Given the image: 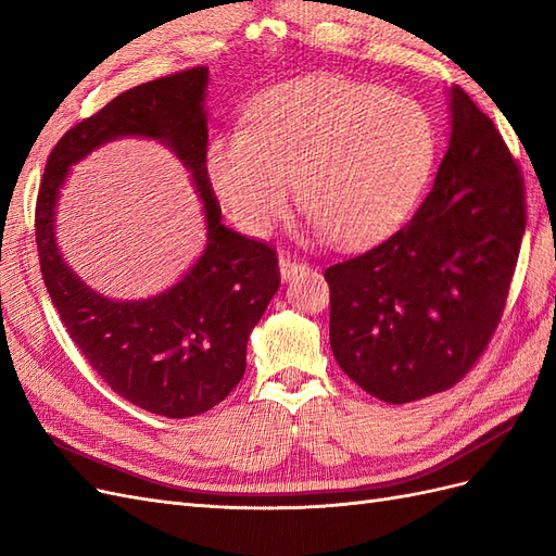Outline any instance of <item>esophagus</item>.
I'll use <instances>...</instances> for the list:
<instances>
[{"label": "esophagus", "mask_w": 556, "mask_h": 556, "mask_svg": "<svg viewBox=\"0 0 556 556\" xmlns=\"http://www.w3.org/2000/svg\"><path fill=\"white\" fill-rule=\"evenodd\" d=\"M280 276H282V280H294L296 276H301L306 271V266L301 264V262H296L292 255H280Z\"/></svg>", "instance_id": "esophagus-1"}]
</instances>
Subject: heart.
Listing matches in <instances>:
<instances>
[{
	"instance_id": "1",
	"label": "heart",
	"mask_w": 556,
	"mask_h": 556,
	"mask_svg": "<svg viewBox=\"0 0 556 556\" xmlns=\"http://www.w3.org/2000/svg\"><path fill=\"white\" fill-rule=\"evenodd\" d=\"M245 121L215 137L206 157L227 211L248 229L271 227L299 178L311 229L341 248L371 245L406 220L439 148L415 99L327 74L264 92Z\"/></svg>"
}]
</instances>
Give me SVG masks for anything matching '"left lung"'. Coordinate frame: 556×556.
Wrapping results in <instances>:
<instances>
[{
  "label": "left lung",
  "instance_id": "obj_1",
  "mask_svg": "<svg viewBox=\"0 0 556 556\" xmlns=\"http://www.w3.org/2000/svg\"><path fill=\"white\" fill-rule=\"evenodd\" d=\"M433 188L410 220L331 264L329 341L362 390L408 403L457 384L501 323L527 227L525 178L459 86Z\"/></svg>",
  "mask_w": 556,
  "mask_h": 556
}]
</instances>
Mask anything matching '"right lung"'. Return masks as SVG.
I'll return each instance as SVG.
<instances>
[{"label":"right lung","instance_id":"add662e5","mask_svg":"<svg viewBox=\"0 0 556 556\" xmlns=\"http://www.w3.org/2000/svg\"><path fill=\"white\" fill-rule=\"evenodd\" d=\"M206 83L208 66H192L117 94L74 125L50 150L35 213L46 290L83 357L117 396L174 419L211 410L239 384L248 336L280 285L276 248L220 223L206 169ZM117 136L174 147L207 211L205 255L172 291L143 302L92 293L54 245V204L68 166Z\"/></svg>","mask_w":556,"mask_h":556}]
</instances>
